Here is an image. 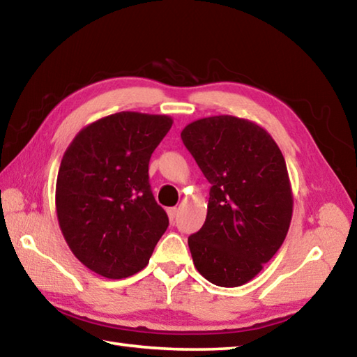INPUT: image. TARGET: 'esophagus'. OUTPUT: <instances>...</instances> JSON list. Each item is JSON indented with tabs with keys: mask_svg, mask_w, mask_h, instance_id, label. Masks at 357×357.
Listing matches in <instances>:
<instances>
[{
	"mask_svg": "<svg viewBox=\"0 0 357 357\" xmlns=\"http://www.w3.org/2000/svg\"><path fill=\"white\" fill-rule=\"evenodd\" d=\"M167 213H168V218H170V222L173 223L174 218L178 215V209L176 207H170V209H167Z\"/></svg>",
	"mask_w": 357,
	"mask_h": 357,
	"instance_id": "1",
	"label": "esophagus"
}]
</instances>
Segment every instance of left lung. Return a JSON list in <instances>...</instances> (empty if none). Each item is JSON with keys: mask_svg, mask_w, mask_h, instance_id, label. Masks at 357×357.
Masks as SVG:
<instances>
[{"mask_svg": "<svg viewBox=\"0 0 357 357\" xmlns=\"http://www.w3.org/2000/svg\"><path fill=\"white\" fill-rule=\"evenodd\" d=\"M181 139L212 185L203 228L189 237L193 264L215 286H243L287 236L286 160L264 128L232 115L193 121Z\"/></svg>", "mask_w": 357, "mask_h": 357, "instance_id": "obj_1", "label": "left lung"}]
</instances>
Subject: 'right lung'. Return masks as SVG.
Wrapping results in <instances>:
<instances>
[{"label": "right lung", "mask_w": 357, "mask_h": 357, "mask_svg": "<svg viewBox=\"0 0 357 357\" xmlns=\"http://www.w3.org/2000/svg\"><path fill=\"white\" fill-rule=\"evenodd\" d=\"M168 115L119 112L77 132L56 183L57 220L79 261L109 280L145 268L168 228L148 165L170 131Z\"/></svg>", "instance_id": "obj_1"}]
</instances>
